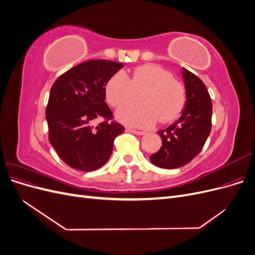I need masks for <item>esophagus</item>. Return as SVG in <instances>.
<instances>
[{"mask_svg":"<svg viewBox=\"0 0 255 255\" xmlns=\"http://www.w3.org/2000/svg\"><path fill=\"white\" fill-rule=\"evenodd\" d=\"M127 130H128V132H130V133L136 134V135H143V134H145V132H143V130H137V129L129 128H128Z\"/></svg>","mask_w":255,"mask_h":255,"instance_id":"esophagus-1","label":"esophagus"}]
</instances>
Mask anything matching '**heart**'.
<instances>
[{
	"mask_svg": "<svg viewBox=\"0 0 255 255\" xmlns=\"http://www.w3.org/2000/svg\"><path fill=\"white\" fill-rule=\"evenodd\" d=\"M105 92L107 102L115 109L134 102L141 95V103L122 107L116 114L119 121L136 128H150L158 119L170 122L185 104L183 85L156 65L136 68L130 79L125 72L115 73L107 82Z\"/></svg>",
	"mask_w": 255,
	"mask_h": 255,
	"instance_id": "obj_1",
	"label": "heart"
}]
</instances>
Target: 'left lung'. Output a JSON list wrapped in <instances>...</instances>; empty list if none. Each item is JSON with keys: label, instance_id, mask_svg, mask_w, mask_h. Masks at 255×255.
Segmentation results:
<instances>
[{"label": "left lung", "instance_id": "left-lung-1", "mask_svg": "<svg viewBox=\"0 0 255 255\" xmlns=\"http://www.w3.org/2000/svg\"><path fill=\"white\" fill-rule=\"evenodd\" d=\"M186 103L181 117L166 129L158 130L160 149L152 154V163L173 169L188 164L201 152L212 129L213 104L204 83L196 74L183 69Z\"/></svg>", "mask_w": 255, "mask_h": 255}]
</instances>
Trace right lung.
I'll return each mask as SVG.
<instances>
[{
  "instance_id": "right-lung-1",
  "label": "right lung",
  "mask_w": 255,
  "mask_h": 255,
  "mask_svg": "<svg viewBox=\"0 0 255 255\" xmlns=\"http://www.w3.org/2000/svg\"><path fill=\"white\" fill-rule=\"evenodd\" d=\"M123 64L92 59L73 67L54 82L45 118L49 140L73 169L94 171L110 159L114 140L125 127L114 120L105 102V87ZM96 119L103 121L92 126Z\"/></svg>"
}]
</instances>
